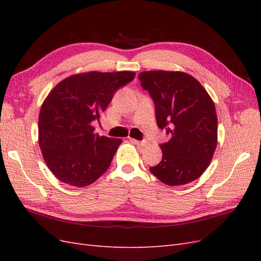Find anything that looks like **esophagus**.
<instances>
[{
  "mask_svg": "<svg viewBox=\"0 0 261 261\" xmlns=\"http://www.w3.org/2000/svg\"><path fill=\"white\" fill-rule=\"evenodd\" d=\"M130 141L132 143H134L135 145H137V146H140V147H146L147 145H148V141L147 140H136V139H134V138H130Z\"/></svg>",
  "mask_w": 261,
  "mask_h": 261,
  "instance_id": "1",
  "label": "esophagus"
}]
</instances>
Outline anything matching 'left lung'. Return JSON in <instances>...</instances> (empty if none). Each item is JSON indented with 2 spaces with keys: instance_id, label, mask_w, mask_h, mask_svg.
I'll list each match as a JSON object with an SVG mask.
<instances>
[{
  "instance_id": "1",
  "label": "left lung",
  "mask_w": 261,
  "mask_h": 261,
  "mask_svg": "<svg viewBox=\"0 0 261 261\" xmlns=\"http://www.w3.org/2000/svg\"><path fill=\"white\" fill-rule=\"evenodd\" d=\"M152 98L159 128L171 134L160 145L162 160L150 172L162 183H191L207 170L218 141L216 107L201 84L184 72L149 70L138 75Z\"/></svg>"
}]
</instances>
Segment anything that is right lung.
Segmentation results:
<instances>
[{"instance_id":"right-lung-1","label":"right lung","mask_w":261,"mask_h":261,"mask_svg":"<svg viewBox=\"0 0 261 261\" xmlns=\"http://www.w3.org/2000/svg\"><path fill=\"white\" fill-rule=\"evenodd\" d=\"M134 78L129 70L76 74L60 82L45 98L39 113V146L62 183L88 186L109 169L122 139L94 134L92 122Z\"/></svg>"}]
</instances>
